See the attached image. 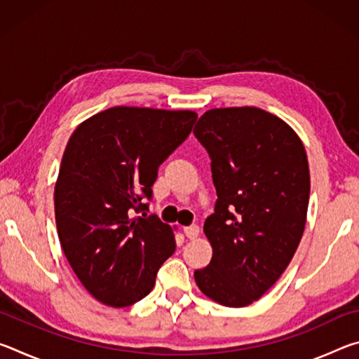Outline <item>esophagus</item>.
Instances as JSON below:
<instances>
[{
    "label": "esophagus",
    "mask_w": 359,
    "mask_h": 359,
    "mask_svg": "<svg viewBox=\"0 0 359 359\" xmlns=\"http://www.w3.org/2000/svg\"><path fill=\"white\" fill-rule=\"evenodd\" d=\"M184 233L188 239H196L199 236V226L198 224H191V226H185Z\"/></svg>",
    "instance_id": "esophagus-1"
}]
</instances>
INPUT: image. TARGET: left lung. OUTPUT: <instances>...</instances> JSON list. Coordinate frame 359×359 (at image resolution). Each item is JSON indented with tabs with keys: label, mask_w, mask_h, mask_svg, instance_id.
<instances>
[{
	"label": "left lung",
	"mask_w": 359,
	"mask_h": 359,
	"mask_svg": "<svg viewBox=\"0 0 359 359\" xmlns=\"http://www.w3.org/2000/svg\"><path fill=\"white\" fill-rule=\"evenodd\" d=\"M193 133L210 155L218 196L204 223L212 259L194 282L222 306L245 307L299 245L311 194L306 149L287 121L258 107L209 109Z\"/></svg>",
	"instance_id": "obj_1"
}]
</instances>
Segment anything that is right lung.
Returning a JSON list of instances; mask_svg holds the SVG:
<instances>
[{
  "mask_svg": "<svg viewBox=\"0 0 359 359\" xmlns=\"http://www.w3.org/2000/svg\"><path fill=\"white\" fill-rule=\"evenodd\" d=\"M194 111L115 106L83 120L60 166L55 222L71 269L96 301L133 306L155 285L175 250L169 224L147 214L144 198L161 165L190 135Z\"/></svg>",
  "mask_w": 359,
  "mask_h": 359,
  "instance_id": "right-lung-1",
  "label": "right lung"
}]
</instances>
